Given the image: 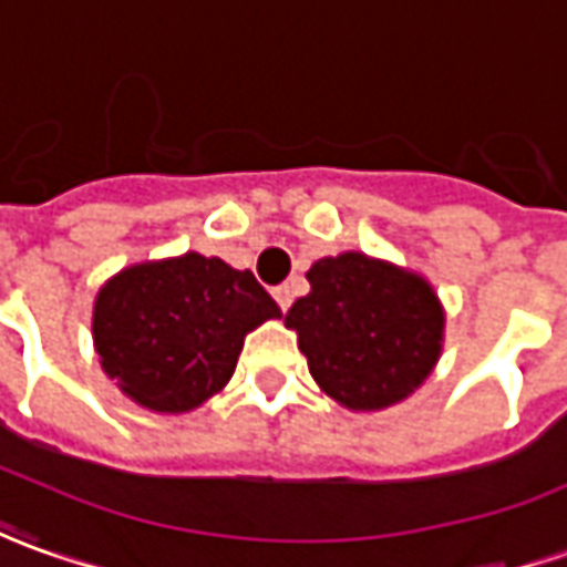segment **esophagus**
<instances>
[{"label": "esophagus", "mask_w": 567, "mask_h": 567, "mask_svg": "<svg viewBox=\"0 0 567 567\" xmlns=\"http://www.w3.org/2000/svg\"><path fill=\"white\" fill-rule=\"evenodd\" d=\"M272 295H276V300H279V307H282V310H288V307H291V300H295V291H291V285H279V288H276Z\"/></svg>", "instance_id": "esophagus-1"}]
</instances>
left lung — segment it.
<instances>
[{"instance_id": "8db88e82", "label": "left lung", "mask_w": 567, "mask_h": 567, "mask_svg": "<svg viewBox=\"0 0 567 567\" xmlns=\"http://www.w3.org/2000/svg\"><path fill=\"white\" fill-rule=\"evenodd\" d=\"M307 279L310 295L285 326L326 394L350 410H384L429 379L444 313L425 279L353 251L316 260Z\"/></svg>"}]
</instances>
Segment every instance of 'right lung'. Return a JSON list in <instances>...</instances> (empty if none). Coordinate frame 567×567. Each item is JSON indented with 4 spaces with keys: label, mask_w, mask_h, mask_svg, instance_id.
Listing matches in <instances>:
<instances>
[{
    "label": "right lung",
    "mask_w": 567,
    "mask_h": 567,
    "mask_svg": "<svg viewBox=\"0 0 567 567\" xmlns=\"http://www.w3.org/2000/svg\"><path fill=\"white\" fill-rule=\"evenodd\" d=\"M276 316L251 269L183 254L114 276L99 291L92 332L123 394L154 413H186L233 379L245 334Z\"/></svg>",
    "instance_id": "1"
}]
</instances>
